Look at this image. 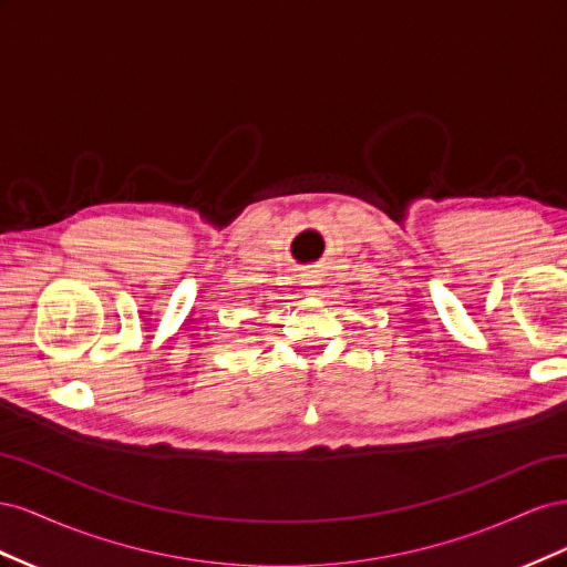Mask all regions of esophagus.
I'll return each mask as SVG.
<instances>
[{"label":"esophagus","mask_w":567,"mask_h":567,"mask_svg":"<svg viewBox=\"0 0 567 567\" xmlns=\"http://www.w3.org/2000/svg\"><path fill=\"white\" fill-rule=\"evenodd\" d=\"M321 274L319 271H315V269H310V271H305L302 274V290H305V296L307 298H315V296H319V290H321Z\"/></svg>","instance_id":"34e87169"}]
</instances>
